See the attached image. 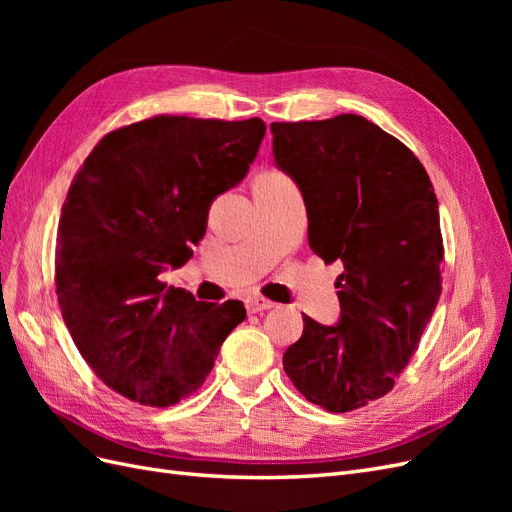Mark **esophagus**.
Instances as JSON below:
<instances>
[{
    "label": "esophagus",
    "mask_w": 512,
    "mask_h": 512,
    "mask_svg": "<svg viewBox=\"0 0 512 512\" xmlns=\"http://www.w3.org/2000/svg\"><path fill=\"white\" fill-rule=\"evenodd\" d=\"M275 307V303L273 301H269V299H265V297H250L247 299V309H250L252 314H258V312H267V309H273Z\"/></svg>",
    "instance_id": "obj_1"
}]
</instances>
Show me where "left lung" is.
<instances>
[{
    "mask_svg": "<svg viewBox=\"0 0 512 512\" xmlns=\"http://www.w3.org/2000/svg\"><path fill=\"white\" fill-rule=\"evenodd\" d=\"M271 134L275 166L301 190L309 247L344 265L339 320L303 316L284 371L312 404L350 412L393 389L438 305V198L414 153L361 115L271 123Z\"/></svg>",
    "mask_w": 512,
    "mask_h": 512,
    "instance_id": "1",
    "label": "left lung"
}]
</instances>
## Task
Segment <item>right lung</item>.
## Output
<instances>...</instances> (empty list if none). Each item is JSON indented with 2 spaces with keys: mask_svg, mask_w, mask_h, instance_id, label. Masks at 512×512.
Instances as JSON below:
<instances>
[{
  "mask_svg": "<svg viewBox=\"0 0 512 512\" xmlns=\"http://www.w3.org/2000/svg\"><path fill=\"white\" fill-rule=\"evenodd\" d=\"M265 121L160 115L106 134L61 207L57 301L89 367L132 401L175 406L205 382L241 301L158 280L192 258L215 196L256 160Z\"/></svg>",
  "mask_w": 512,
  "mask_h": 512,
  "instance_id": "1",
  "label": "right lung"
}]
</instances>
